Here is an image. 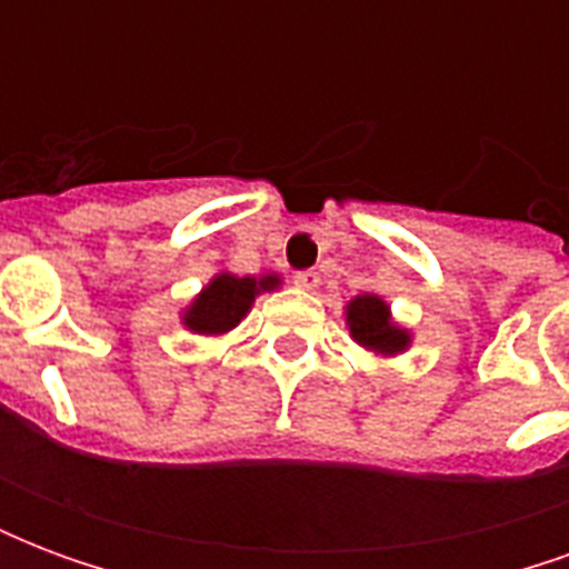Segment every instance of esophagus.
I'll list each match as a JSON object with an SVG mask.
<instances>
[{
	"label": "esophagus",
	"mask_w": 569,
	"mask_h": 569,
	"mask_svg": "<svg viewBox=\"0 0 569 569\" xmlns=\"http://www.w3.org/2000/svg\"><path fill=\"white\" fill-rule=\"evenodd\" d=\"M296 286H301V289H317L320 286V271H298L296 273Z\"/></svg>",
	"instance_id": "esophagus-1"
}]
</instances>
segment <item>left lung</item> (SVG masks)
<instances>
[{
    "mask_svg": "<svg viewBox=\"0 0 569 569\" xmlns=\"http://www.w3.org/2000/svg\"><path fill=\"white\" fill-rule=\"evenodd\" d=\"M350 335L375 353L393 357L408 347V332L390 322V308L378 296H359L347 305Z\"/></svg>",
    "mask_w": 569,
    "mask_h": 569,
    "instance_id": "left-lung-1",
    "label": "left lung"
}]
</instances>
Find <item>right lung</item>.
<instances>
[{"label": "right lung", "instance_id": "add662e5", "mask_svg": "<svg viewBox=\"0 0 569 569\" xmlns=\"http://www.w3.org/2000/svg\"><path fill=\"white\" fill-rule=\"evenodd\" d=\"M280 286V277H234V273H219L188 308L186 326L198 335H222L234 329L237 322L247 317L249 305L259 292H268Z\"/></svg>", "mask_w": 569, "mask_h": 569}]
</instances>
